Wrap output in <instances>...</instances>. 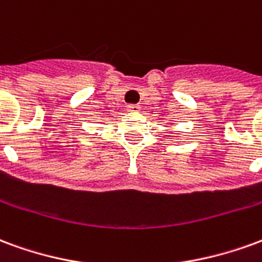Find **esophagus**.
Instances as JSON below:
<instances>
[{"label": "esophagus", "instance_id": "obj_1", "mask_svg": "<svg viewBox=\"0 0 262 262\" xmlns=\"http://www.w3.org/2000/svg\"><path fill=\"white\" fill-rule=\"evenodd\" d=\"M127 111H130V112H137V111H140V106L136 105V103H132V105H127Z\"/></svg>", "mask_w": 262, "mask_h": 262}]
</instances>
